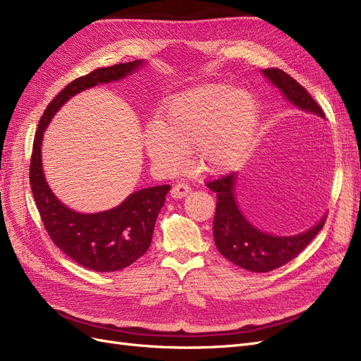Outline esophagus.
<instances>
[{"label":"esophagus","instance_id":"34e87169","mask_svg":"<svg viewBox=\"0 0 361 361\" xmlns=\"http://www.w3.org/2000/svg\"><path fill=\"white\" fill-rule=\"evenodd\" d=\"M190 191H191V188L188 187V185H185V183H176V185H174V187L171 188L170 195H171L173 199H183V197H187Z\"/></svg>","mask_w":361,"mask_h":361}]
</instances>
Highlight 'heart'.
Segmentation results:
<instances>
[{
	"label": "heart",
	"instance_id": "b5f03b06",
	"mask_svg": "<svg viewBox=\"0 0 361 361\" xmlns=\"http://www.w3.org/2000/svg\"><path fill=\"white\" fill-rule=\"evenodd\" d=\"M260 129V108L245 89L206 84L174 94L159 122L146 126L143 145L152 162L180 170L194 152L200 170L221 174L245 162Z\"/></svg>",
	"mask_w": 361,
	"mask_h": 361
}]
</instances>
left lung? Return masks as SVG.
Returning <instances> with one entry per match:
<instances>
[{"label": "left lung", "instance_id": "left-lung-1", "mask_svg": "<svg viewBox=\"0 0 361 361\" xmlns=\"http://www.w3.org/2000/svg\"><path fill=\"white\" fill-rule=\"evenodd\" d=\"M262 75L280 90L281 96L301 111L325 118L321 106L313 101L302 85L280 69H264ZM238 173L206 183L216 192V212L214 218V239L218 251L232 264L251 272H268L280 268L307 247L321 232L325 216L307 231L297 235L280 236L260 231L251 224L236 200Z\"/></svg>", "mask_w": 361, "mask_h": 361}]
</instances>
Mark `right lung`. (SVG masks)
<instances>
[{
  "mask_svg": "<svg viewBox=\"0 0 361 361\" xmlns=\"http://www.w3.org/2000/svg\"><path fill=\"white\" fill-rule=\"evenodd\" d=\"M146 60H134L99 68L68 84L47 106L32 145L30 183L48 235L76 264L97 272L123 269L146 253L170 185L134 191L113 209L93 214L73 211L59 200L47 182L42 167L43 133L71 97L96 85L125 80L146 66Z\"/></svg>",
  "mask_w": 361,
  "mask_h": 361,
  "instance_id": "add662e5",
  "label": "right lung"
}]
</instances>
